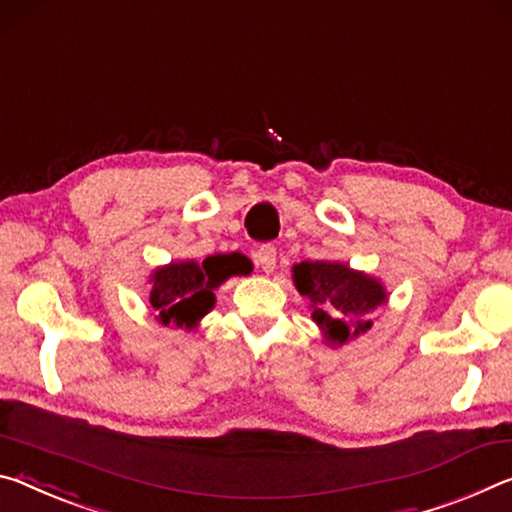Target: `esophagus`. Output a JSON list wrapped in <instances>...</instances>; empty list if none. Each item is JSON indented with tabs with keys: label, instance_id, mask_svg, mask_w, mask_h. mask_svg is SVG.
Listing matches in <instances>:
<instances>
[{
	"label": "esophagus",
	"instance_id": "obj_1",
	"mask_svg": "<svg viewBox=\"0 0 512 512\" xmlns=\"http://www.w3.org/2000/svg\"><path fill=\"white\" fill-rule=\"evenodd\" d=\"M254 261H256L258 267H261L263 272L270 274V272L274 270V267H276V249H274L272 245L258 247L256 254H254Z\"/></svg>",
	"mask_w": 512,
	"mask_h": 512
}]
</instances>
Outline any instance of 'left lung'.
Wrapping results in <instances>:
<instances>
[{
	"label": "left lung",
	"instance_id": "1",
	"mask_svg": "<svg viewBox=\"0 0 512 512\" xmlns=\"http://www.w3.org/2000/svg\"><path fill=\"white\" fill-rule=\"evenodd\" d=\"M292 281L311 304L313 322L322 329L324 340L335 347L370 331L367 315L388 301L381 281L345 263L304 261L292 267Z\"/></svg>",
	"mask_w": 512,
	"mask_h": 512
}]
</instances>
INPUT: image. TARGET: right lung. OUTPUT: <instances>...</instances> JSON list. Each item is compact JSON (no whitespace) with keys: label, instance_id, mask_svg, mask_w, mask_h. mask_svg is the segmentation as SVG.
Listing matches in <instances>:
<instances>
[{"label":"right lung","instance_id":"add662e5","mask_svg":"<svg viewBox=\"0 0 512 512\" xmlns=\"http://www.w3.org/2000/svg\"><path fill=\"white\" fill-rule=\"evenodd\" d=\"M251 263L242 254H215L204 261H183L158 267L152 274L149 304L156 320L195 329L197 322L215 306V288L233 274H249Z\"/></svg>","mask_w":512,"mask_h":512}]
</instances>
